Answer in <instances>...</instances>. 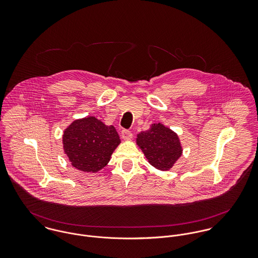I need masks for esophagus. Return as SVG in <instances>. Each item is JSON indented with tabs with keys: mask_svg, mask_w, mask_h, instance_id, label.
Wrapping results in <instances>:
<instances>
[{
	"mask_svg": "<svg viewBox=\"0 0 258 258\" xmlns=\"http://www.w3.org/2000/svg\"><path fill=\"white\" fill-rule=\"evenodd\" d=\"M121 136H122V138H123L124 140H130L133 135H132L131 131L124 129V130H122V132H121Z\"/></svg>",
	"mask_w": 258,
	"mask_h": 258,
	"instance_id": "esophagus-1",
	"label": "esophagus"
}]
</instances>
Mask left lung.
Instances as JSON below:
<instances>
[{"label":"left lung","instance_id":"obj_1","mask_svg":"<svg viewBox=\"0 0 258 258\" xmlns=\"http://www.w3.org/2000/svg\"><path fill=\"white\" fill-rule=\"evenodd\" d=\"M136 143L149 163L161 171L170 170L183 153L177 133L161 123L152 124L149 130L139 133Z\"/></svg>","mask_w":258,"mask_h":258}]
</instances>
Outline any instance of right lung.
I'll return each mask as SVG.
<instances>
[{"mask_svg": "<svg viewBox=\"0 0 258 258\" xmlns=\"http://www.w3.org/2000/svg\"><path fill=\"white\" fill-rule=\"evenodd\" d=\"M120 142L115 127L94 116L74 120L62 136L63 150L72 165L86 173L103 169Z\"/></svg>", "mask_w": 258, "mask_h": 258, "instance_id": "obj_1", "label": "right lung"}]
</instances>
